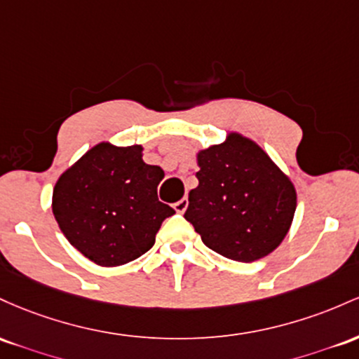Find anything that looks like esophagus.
<instances>
[{"label":"esophagus","instance_id":"1","mask_svg":"<svg viewBox=\"0 0 359 359\" xmlns=\"http://www.w3.org/2000/svg\"><path fill=\"white\" fill-rule=\"evenodd\" d=\"M188 208V198H181L180 201L175 203V210L178 213H184V210Z\"/></svg>","mask_w":359,"mask_h":359}]
</instances>
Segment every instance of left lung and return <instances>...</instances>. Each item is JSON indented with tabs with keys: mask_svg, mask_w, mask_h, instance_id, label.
Segmentation results:
<instances>
[{
	"mask_svg": "<svg viewBox=\"0 0 359 359\" xmlns=\"http://www.w3.org/2000/svg\"><path fill=\"white\" fill-rule=\"evenodd\" d=\"M198 187L188 195L184 219L212 251L251 263L287 236L297 208L288 176L252 140L231 134L198 152Z\"/></svg>",
	"mask_w": 359,
	"mask_h": 359,
	"instance_id": "8db88e82",
	"label": "left lung"
}]
</instances>
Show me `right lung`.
I'll list each match as a JSON object with an SVG mask.
<instances>
[{
    "label": "right lung",
    "mask_w": 359,
    "mask_h": 359,
    "mask_svg": "<svg viewBox=\"0 0 359 359\" xmlns=\"http://www.w3.org/2000/svg\"><path fill=\"white\" fill-rule=\"evenodd\" d=\"M164 178L142 161V146H95L60 176L52 212L67 241L100 266H120L147 252L175 210L158 198Z\"/></svg>",
    "instance_id": "1"
}]
</instances>
